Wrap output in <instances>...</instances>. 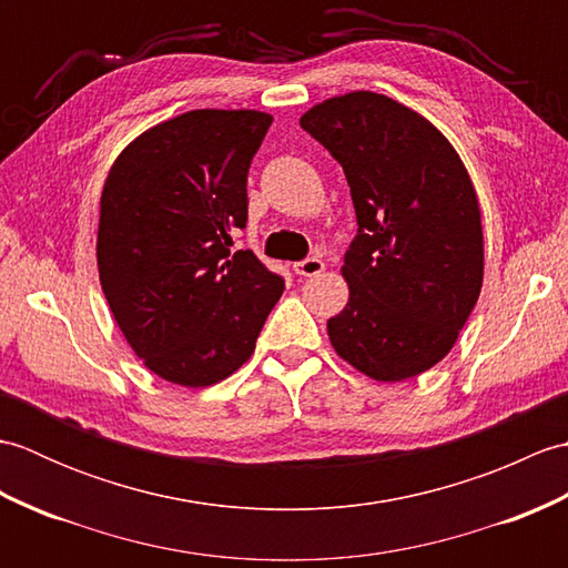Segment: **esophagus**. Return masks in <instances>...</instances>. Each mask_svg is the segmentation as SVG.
Returning a JSON list of instances; mask_svg holds the SVG:
<instances>
[{
  "label": "esophagus",
  "instance_id": "obj_1",
  "mask_svg": "<svg viewBox=\"0 0 568 568\" xmlns=\"http://www.w3.org/2000/svg\"><path fill=\"white\" fill-rule=\"evenodd\" d=\"M293 271H295L297 275H303V277L320 275V273L324 271V261H322V258H317V256H312V258H305V261L295 263V265H293Z\"/></svg>",
  "mask_w": 568,
  "mask_h": 568
}]
</instances>
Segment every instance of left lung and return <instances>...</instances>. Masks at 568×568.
<instances>
[{
    "label": "left lung",
    "mask_w": 568,
    "mask_h": 568,
    "mask_svg": "<svg viewBox=\"0 0 568 568\" xmlns=\"http://www.w3.org/2000/svg\"><path fill=\"white\" fill-rule=\"evenodd\" d=\"M300 126L342 163L358 220L342 265L348 303L327 322L334 352L373 381L415 378L452 352L484 285L462 155L429 119L368 90L310 106Z\"/></svg>",
    "instance_id": "obj_1"
}]
</instances>
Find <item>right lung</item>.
<instances>
[{"mask_svg": "<svg viewBox=\"0 0 568 568\" xmlns=\"http://www.w3.org/2000/svg\"><path fill=\"white\" fill-rule=\"evenodd\" d=\"M273 116L192 110L116 155L100 197L98 271L124 339L155 376L207 388L251 358L285 283L253 251L246 178Z\"/></svg>", "mask_w": 568, "mask_h": 568, "instance_id": "obj_1", "label": "right lung"}]
</instances>
